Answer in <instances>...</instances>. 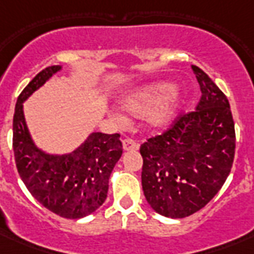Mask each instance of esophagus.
<instances>
[{
	"label": "esophagus",
	"instance_id": "34e87169",
	"mask_svg": "<svg viewBox=\"0 0 254 254\" xmlns=\"http://www.w3.org/2000/svg\"><path fill=\"white\" fill-rule=\"evenodd\" d=\"M124 150H137L138 149V143L134 142L131 138H125L123 141Z\"/></svg>",
	"mask_w": 254,
	"mask_h": 254
}]
</instances>
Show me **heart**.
Returning <instances> with one entry per match:
<instances>
[{
	"mask_svg": "<svg viewBox=\"0 0 254 254\" xmlns=\"http://www.w3.org/2000/svg\"><path fill=\"white\" fill-rule=\"evenodd\" d=\"M124 108L133 116H145L146 124L158 129L171 121L178 105L175 84L170 81H159L141 88L124 99ZM113 120L124 127L127 124V116L120 109L113 112Z\"/></svg>",
	"mask_w": 254,
	"mask_h": 254,
	"instance_id": "b5f03b06",
	"label": "heart"
}]
</instances>
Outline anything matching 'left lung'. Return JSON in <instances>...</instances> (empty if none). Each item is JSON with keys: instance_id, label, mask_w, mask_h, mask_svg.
<instances>
[{"instance_id": "obj_1", "label": "left lung", "mask_w": 254, "mask_h": 254, "mask_svg": "<svg viewBox=\"0 0 254 254\" xmlns=\"http://www.w3.org/2000/svg\"><path fill=\"white\" fill-rule=\"evenodd\" d=\"M200 85L196 109L179 115L161 135L141 145L142 190L159 215L173 219L201 209L224 185L232 169L236 134L227 96L196 65Z\"/></svg>"}]
</instances>
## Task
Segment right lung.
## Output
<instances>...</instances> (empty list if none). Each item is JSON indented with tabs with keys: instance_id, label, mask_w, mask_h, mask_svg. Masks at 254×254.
<instances>
[{
	"instance_id": "obj_1",
	"label": "right lung",
	"mask_w": 254,
	"mask_h": 254,
	"mask_svg": "<svg viewBox=\"0 0 254 254\" xmlns=\"http://www.w3.org/2000/svg\"><path fill=\"white\" fill-rule=\"evenodd\" d=\"M62 65L38 73L18 96L13 119V150L19 177L43 207L65 219L91 215L107 199L109 177L123 154L120 134L91 133L68 154H47L34 143L23 115V101Z\"/></svg>"
}]
</instances>
